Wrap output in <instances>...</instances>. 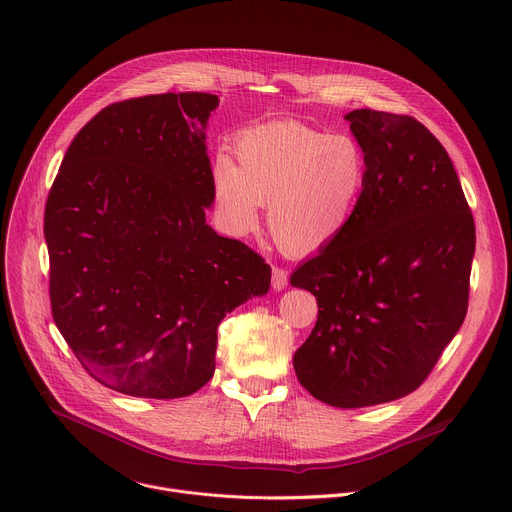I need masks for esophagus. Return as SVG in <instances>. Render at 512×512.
<instances>
[{
    "mask_svg": "<svg viewBox=\"0 0 512 512\" xmlns=\"http://www.w3.org/2000/svg\"><path fill=\"white\" fill-rule=\"evenodd\" d=\"M289 283V273L283 269V267H277L273 265V273H271V285L275 291H281L285 289Z\"/></svg>",
    "mask_w": 512,
    "mask_h": 512,
    "instance_id": "obj_1",
    "label": "esophagus"
}]
</instances>
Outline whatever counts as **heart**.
<instances>
[{
    "mask_svg": "<svg viewBox=\"0 0 512 512\" xmlns=\"http://www.w3.org/2000/svg\"><path fill=\"white\" fill-rule=\"evenodd\" d=\"M237 165L219 155L213 165L215 209L233 235H247L267 205V227L291 253L317 251L351 223L369 177L357 139L275 121L243 129Z\"/></svg>",
    "mask_w": 512,
    "mask_h": 512,
    "instance_id": "1",
    "label": "heart"
}]
</instances>
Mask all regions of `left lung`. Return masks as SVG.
<instances>
[{
    "mask_svg": "<svg viewBox=\"0 0 512 512\" xmlns=\"http://www.w3.org/2000/svg\"><path fill=\"white\" fill-rule=\"evenodd\" d=\"M345 119L367 153V187L349 227L291 275L319 305L293 367L315 399L359 409L419 389L461 329L475 219L421 121L373 109Z\"/></svg>",
    "mask_w": 512,
    "mask_h": 512,
    "instance_id": "1",
    "label": "left lung"
}]
</instances>
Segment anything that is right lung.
<instances>
[{"label":"right lung","instance_id":"add662e5","mask_svg":"<svg viewBox=\"0 0 512 512\" xmlns=\"http://www.w3.org/2000/svg\"><path fill=\"white\" fill-rule=\"evenodd\" d=\"M219 97L107 105L71 141L45 203L53 321L81 367L131 397L179 399L215 371L217 327L271 267L205 223V127Z\"/></svg>","mask_w":512,"mask_h":512}]
</instances>
